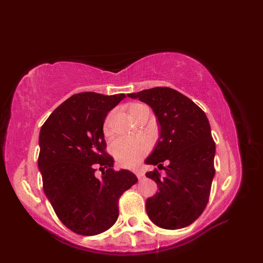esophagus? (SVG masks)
Wrapping results in <instances>:
<instances>
[{"mask_svg":"<svg viewBox=\"0 0 263 263\" xmlns=\"http://www.w3.org/2000/svg\"><path fill=\"white\" fill-rule=\"evenodd\" d=\"M135 175H136L137 179H139L140 181H141V180H143V179L145 178V175H144L141 171H135Z\"/></svg>","mask_w":263,"mask_h":263,"instance_id":"obj_1","label":"esophagus"}]
</instances>
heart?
I'll use <instances>...</instances> for the list:
<instances>
[{
    "instance_id": "b5f03b06",
    "label": "heart",
    "mask_w": 263,
    "mask_h": 263,
    "mask_svg": "<svg viewBox=\"0 0 263 263\" xmlns=\"http://www.w3.org/2000/svg\"><path fill=\"white\" fill-rule=\"evenodd\" d=\"M142 104L133 103L129 106V114L132 116ZM104 133L109 131V120H105L103 126ZM150 147L146 136H120L112 144V153L116 161L126 167H132L139 163L148 153Z\"/></svg>"
}]
</instances>
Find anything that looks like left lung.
<instances>
[{
    "label": "left lung",
    "mask_w": 263,
    "mask_h": 263,
    "mask_svg": "<svg viewBox=\"0 0 263 263\" xmlns=\"http://www.w3.org/2000/svg\"><path fill=\"white\" fill-rule=\"evenodd\" d=\"M153 108L160 126V137L146 164L164 167L146 177L157 182L159 192L146 200L149 218L164 229L191 225L209 200L214 170L215 143L203 110L187 97L170 87H155L128 93Z\"/></svg>",
    "instance_id": "obj_1"
}]
</instances>
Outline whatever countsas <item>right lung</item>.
Listing matches in <instances>:
<instances>
[{
  "label": "right lung",
  "instance_id": "1",
  "mask_svg": "<svg viewBox=\"0 0 263 263\" xmlns=\"http://www.w3.org/2000/svg\"><path fill=\"white\" fill-rule=\"evenodd\" d=\"M126 95L92 91L71 96L53 110L39 133L38 168L44 191L61 222L82 236H96L118 218V200L137 182L127 170H113L105 153L104 119ZM99 164L100 179L94 176Z\"/></svg>",
  "mask_w": 263,
  "mask_h": 263
}]
</instances>
